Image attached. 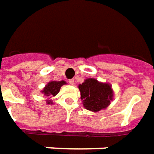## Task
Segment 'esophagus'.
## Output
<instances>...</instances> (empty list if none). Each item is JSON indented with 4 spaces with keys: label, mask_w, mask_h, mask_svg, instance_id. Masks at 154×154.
<instances>
[{
    "label": "esophagus",
    "mask_w": 154,
    "mask_h": 154,
    "mask_svg": "<svg viewBox=\"0 0 154 154\" xmlns=\"http://www.w3.org/2000/svg\"><path fill=\"white\" fill-rule=\"evenodd\" d=\"M68 82H69V84L74 85V80H73V79H70V80H68Z\"/></svg>",
    "instance_id": "esophagus-1"
}]
</instances>
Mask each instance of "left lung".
I'll return each instance as SVG.
<instances>
[{
  "label": "left lung",
  "instance_id": "8db88e82",
  "mask_svg": "<svg viewBox=\"0 0 154 154\" xmlns=\"http://www.w3.org/2000/svg\"><path fill=\"white\" fill-rule=\"evenodd\" d=\"M81 99L87 110L98 112L107 108L113 98L112 86L107 82H100L94 78H88L79 84Z\"/></svg>",
  "mask_w": 154,
  "mask_h": 154
}]
</instances>
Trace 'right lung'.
Instances as JSON below:
<instances>
[{"mask_svg": "<svg viewBox=\"0 0 154 154\" xmlns=\"http://www.w3.org/2000/svg\"><path fill=\"white\" fill-rule=\"evenodd\" d=\"M66 84L65 81H60V82H57V81H51L50 82H48L42 92L43 93L46 97H55L60 91L61 87L63 85ZM47 104H52V101L51 100H47Z\"/></svg>", "mask_w": 154, "mask_h": 154, "instance_id": "right-lung-1", "label": "right lung"}]
</instances>
